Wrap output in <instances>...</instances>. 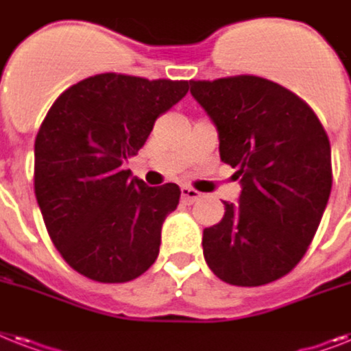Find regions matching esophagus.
Wrapping results in <instances>:
<instances>
[{
    "label": "esophagus",
    "mask_w": 351,
    "mask_h": 351,
    "mask_svg": "<svg viewBox=\"0 0 351 351\" xmlns=\"http://www.w3.org/2000/svg\"><path fill=\"white\" fill-rule=\"evenodd\" d=\"M200 196L202 193H198V191L193 189V187H182V200H184L185 204H195Z\"/></svg>",
    "instance_id": "esophagus-1"
}]
</instances>
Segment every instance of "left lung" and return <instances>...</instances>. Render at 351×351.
Returning <instances> with one entry per match:
<instances>
[{
  "label": "left lung",
  "instance_id": "8db88e82",
  "mask_svg": "<svg viewBox=\"0 0 351 351\" xmlns=\"http://www.w3.org/2000/svg\"><path fill=\"white\" fill-rule=\"evenodd\" d=\"M189 84L241 184L238 205L223 202L220 223L204 230L205 261L229 285L272 283L301 261L326 209L328 135L303 99L263 77Z\"/></svg>",
  "mask_w": 351,
  "mask_h": 351
}]
</instances>
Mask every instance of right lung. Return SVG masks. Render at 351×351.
<instances>
[{
  "instance_id": "obj_1",
  "label": "right lung",
  "mask_w": 351,
  "mask_h": 351,
  "mask_svg": "<svg viewBox=\"0 0 351 351\" xmlns=\"http://www.w3.org/2000/svg\"><path fill=\"white\" fill-rule=\"evenodd\" d=\"M187 90V81L99 73L48 110L34 146V189L50 240L79 274L126 283L155 263L180 187H149L124 164Z\"/></svg>"
}]
</instances>
